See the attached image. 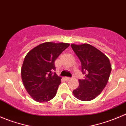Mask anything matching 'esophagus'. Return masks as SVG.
<instances>
[{"mask_svg":"<svg viewBox=\"0 0 126 126\" xmlns=\"http://www.w3.org/2000/svg\"><path fill=\"white\" fill-rule=\"evenodd\" d=\"M71 79L72 78H71V77H65V80L66 81H68V80H71Z\"/></svg>","mask_w":126,"mask_h":126,"instance_id":"34e87169","label":"esophagus"}]
</instances>
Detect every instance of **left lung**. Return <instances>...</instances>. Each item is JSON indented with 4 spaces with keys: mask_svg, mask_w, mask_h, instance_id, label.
<instances>
[{
    "mask_svg": "<svg viewBox=\"0 0 126 126\" xmlns=\"http://www.w3.org/2000/svg\"><path fill=\"white\" fill-rule=\"evenodd\" d=\"M71 47L79 58L82 72L85 75L83 79H79V86L73 94L80 101H91L100 94L107 83L111 70L110 60L89 44H72Z\"/></svg>",
    "mask_w": 126,
    "mask_h": 126,
    "instance_id": "8db88e82",
    "label": "left lung"
}]
</instances>
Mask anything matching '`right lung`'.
<instances>
[{
  "label": "right lung",
  "mask_w": 126,
  "mask_h": 126,
  "mask_svg": "<svg viewBox=\"0 0 126 126\" xmlns=\"http://www.w3.org/2000/svg\"><path fill=\"white\" fill-rule=\"evenodd\" d=\"M69 46L68 43L47 42L35 47L25 56L21 69L22 82L36 102H47L55 96L62 78L55 73V61Z\"/></svg>",
  "instance_id": "1"
}]
</instances>
